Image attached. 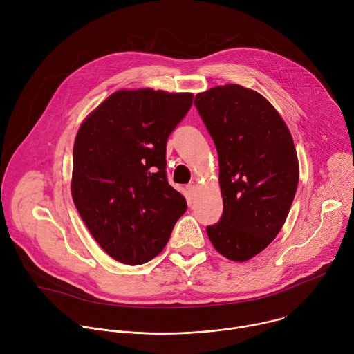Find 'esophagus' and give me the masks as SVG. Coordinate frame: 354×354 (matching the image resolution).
Instances as JSON below:
<instances>
[{
	"instance_id": "1",
	"label": "esophagus",
	"mask_w": 354,
	"mask_h": 354,
	"mask_svg": "<svg viewBox=\"0 0 354 354\" xmlns=\"http://www.w3.org/2000/svg\"><path fill=\"white\" fill-rule=\"evenodd\" d=\"M186 189H187V192H189L190 194H194V192H196V189H197V185H196L194 182H192V183H189V185L186 186Z\"/></svg>"
}]
</instances>
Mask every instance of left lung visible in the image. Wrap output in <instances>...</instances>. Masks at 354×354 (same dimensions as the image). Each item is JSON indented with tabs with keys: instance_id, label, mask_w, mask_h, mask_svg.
I'll return each instance as SVG.
<instances>
[{
	"instance_id": "8db88e82",
	"label": "left lung",
	"mask_w": 354,
	"mask_h": 354,
	"mask_svg": "<svg viewBox=\"0 0 354 354\" xmlns=\"http://www.w3.org/2000/svg\"><path fill=\"white\" fill-rule=\"evenodd\" d=\"M194 105L217 148L224 203L207 235L227 259L249 261L288 216L299 178L292 137L265 96L236 84L197 93Z\"/></svg>"
}]
</instances>
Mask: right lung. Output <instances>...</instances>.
Here are the masks:
<instances>
[{"label": "right lung", "mask_w": 354, "mask_h": 354, "mask_svg": "<svg viewBox=\"0 0 354 354\" xmlns=\"http://www.w3.org/2000/svg\"><path fill=\"white\" fill-rule=\"evenodd\" d=\"M193 93L120 89L81 124L73 149L71 194L91 235L109 257L142 265L165 248L186 212L167 179V141Z\"/></svg>", "instance_id": "1"}]
</instances>
